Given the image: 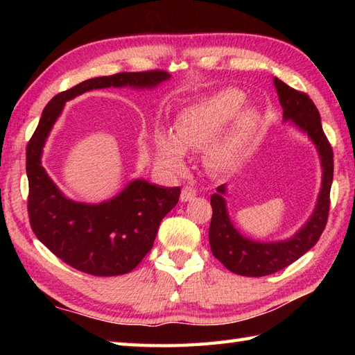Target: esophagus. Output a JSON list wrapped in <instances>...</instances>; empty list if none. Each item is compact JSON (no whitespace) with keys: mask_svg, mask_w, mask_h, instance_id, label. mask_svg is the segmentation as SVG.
<instances>
[{"mask_svg":"<svg viewBox=\"0 0 355 355\" xmlns=\"http://www.w3.org/2000/svg\"><path fill=\"white\" fill-rule=\"evenodd\" d=\"M195 195H197V191H195L192 186L187 184V186H184L183 189H182V195H180V200H182L183 202L191 201L195 197Z\"/></svg>","mask_w":355,"mask_h":355,"instance_id":"34e87169","label":"esophagus"}]
</instances>
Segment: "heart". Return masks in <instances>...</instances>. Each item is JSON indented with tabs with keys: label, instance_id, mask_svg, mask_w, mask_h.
<instances>
[{
	"label": "heart",
	"instance_id": "1",
	"mask_svg": "<svg viewBox=\"0 0 355 355\" xmlns=\"http://www.w3.org/2000/svg\"><path fill=\"white\" fill-rule=\"evenodd\" d=\"M244 94L236 88H224L182 111L175 122V134L157 131L154 155L160 168L180 175L186 168V150H201L212 145L223 126L236 114ZM256 114L252 110L241 111L229 137L215 149L212 162L218 168L235 164L245 154L250 141Z\"/></svg>",
	"mask_w": 355,
	"mask_h": 355
}]
</instances>
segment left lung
I'll list each match as a JSON object with an SVG mask.
<instances>
[{"mask_svg": "<svg viewBox=\"0 0 355 355\" xmlns=\"http://www.w3.org/2000/svg\"><path fill=\"white\" fill-rule=\"evenodd\" d=\"M279 102L284 110V120H291L304 131L318 148L322 162V189L314 212L306 224L288 239L276 243H259L248 239L232 224L225 200V186H218L210 197L212 221L209 227V243L215 258L223 266L241 276L261 277L273 275L297 261L318 243L325 229L329 214V192L333 184L334 160L333 148L323 132L320 114L310 96L288 87L281 79L273 78Z\"/></svg>", "mask_w": 355, "mask_h": 355, "instance_id": "8db88e82", "label": "left lung"}]
</instances>
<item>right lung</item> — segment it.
Segmentation results:
<instances>
[{"instance_id":"1","label":"right lung","mask_w":355,"mask_h":355,"mask_svg":"<svg viewBox=\"0 0 355 355\" xmlns=\"http://www.w3.org/2000/svg\"><path fill=\"white\" fill-rule=\"evenodd\" d=\"M171 78L163 70L117 73L80 82L47 103L27 145L28 220L36 238L59 259L93 276L130 273L153 248L158 225L175 207L180 187L134 180L117 197L85 205L64 197L41 164L42 148L64 103L85 92L110 87L154 88Z\"/></svg>"}]
</instances>
